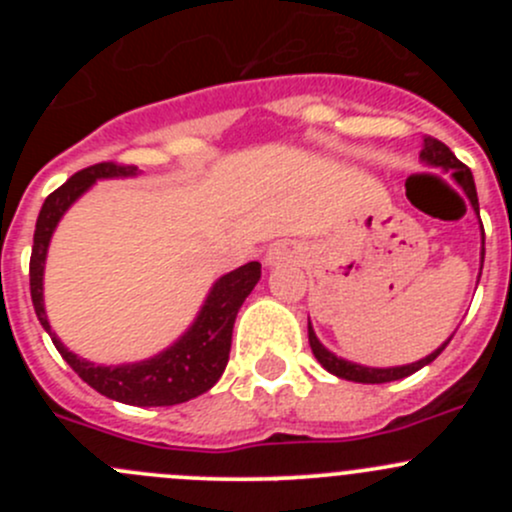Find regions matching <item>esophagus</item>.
<instances>
[{"label":"esophagus","mask_w":512,"mask_h":512,"mask_svg":"<svg viewBox=\"0 0 512 512\" xmlns=\"http://www.w3.org/2000/svg\"><path fill=\"white\" fill-rule=\"evenodd\" d=\"M297 257L294 247L289 242H275V245L267 250L265 255V265L267 267H275V265H285V262H292Z\"/></svg>","instance_id":"34e87169"}]
</instances>
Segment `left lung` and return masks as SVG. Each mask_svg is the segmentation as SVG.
<instances>
[{
    "label": "left lung",
    "mask_w": 512,
    "mask_h": 512,
    "mask_svg": "<svg viewBox=\"0 0 512 512\" xmlns=\"http://www.w3.org/2000/svg\"><path fill=\"white\" fill-rule=\"evenodd\" d=\"M421 160L426 165H431V168H441L443 173H448L453 178V183L458 185V188L466 193L468 203H471L473 213H476V218L480 220V208H478V193H476V183H473V173L471 168H466V165L461 163L456 156H453L451 148L446 146V143L436 141V138L426 136L423 138V151H421ZM480 235H483V223H480ZM480 270H483V257H485V235H483V242H480ZM478 280H480V272H478ZM307 334H309V347H312V354L317 356L319 364L324 366V369L329 371V374L339 376V379H347V381H356V384H386V381H399L404 379V376H411L414 371L423 369L426 364H431L433 359H436L438 354L446 349V344L451 342V337L446 339V342L441 344V347L436 349V352H431L428 356H423V359L414 361V364H404V366H384V369H379V366H364V364H356V361H349V359H342V356H337L334 352H329L327 347H324L322 342L317 339V334H314L312 329V322L307 324Z\"/></svg>",
    "instance_id": "left-lung-1"
}]
</instances>
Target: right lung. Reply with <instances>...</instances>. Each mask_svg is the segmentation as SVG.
Here are the masks:
<instances>
[{
    "mask_svg": "<svg viewBox=\"0 0 512 512\" xmlns=\"http://www.w3.org/2000/svg\"><path fill=\"white\" fill-rule=\"evenodd\" d=\"M136 165L98 163L71 175L61 188L44 200L36 218L32 262H29V285H32L34 312L41 327L51 337L54 347L64 356L66 364L98 394L128 406H175L195 399L218 384L230 359L232 324L247 294L260 282V262H247L213 282L198 317L188 329L163 352L143 361L128 364H94L69 352L51 329L44 309V267L51 235L66 215V210L96 185V180L136 178Z\"/></svg>",
    "mask_w": 512,
    "mask_h": 512,
    "instance_id": "right-lung-1",
    "label": "right lung"
}]
</instances>
